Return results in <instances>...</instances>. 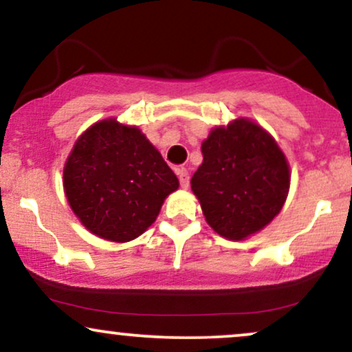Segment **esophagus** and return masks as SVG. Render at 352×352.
I'll return each mask as SVG.
<instances>
[{
  "instance_id": "obj_1",
  "label": "esophagus",
  "mask_w": 352,
  "mask_h": 352,
  "mask_svg": "<svg viewBox=\"0 0 352 352\" xmlns=\"http://www.w3.org/2000/svg\"><path fill=\"white\" fill-rule=\"evenodd\" d=\"M175 173H177V175H179V180H180L182 188H188V185H190V175H188L187 168L177 167V168H175Z\"/></svg>"
}]
</instances>
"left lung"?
I'll return each instance as SVG.
<instances>
[{"label": "left lung", "mask_w": 352, "mask_h": 352, "mask_svg": "<svg viewBox=\"0 0 352 352\" xmlns=\"http://www.w3.org/2000/svg\"><path fill=\"white\" fill-rule=\"evenodd\" d=\"M204 164L192 190L205 220L218 235L241 240L280 213L289 188V168L273 137L238 119L212 131L201 144Z\"/></svg>", "instance_id": "1"}]
</instances>
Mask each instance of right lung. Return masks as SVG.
Wrapping results in <instances>:
<instances>
[{
	"label": "right lung",
	"instance_id": "1",
	"mask_svg": "<svg viewBox=\"0 0 352 352\" xmlns=\"http://www.w3.org/2000/svg\"><path fill=\"white\" fill-rule=\"evenodd\" d=\"M179 179L137 127L100 120L79 137L64 167L72 212L94 235L134 240L155 221Z\"/></svg>",
	"mask_w": 352,
	"mask_h": 352
}]
</instances>
